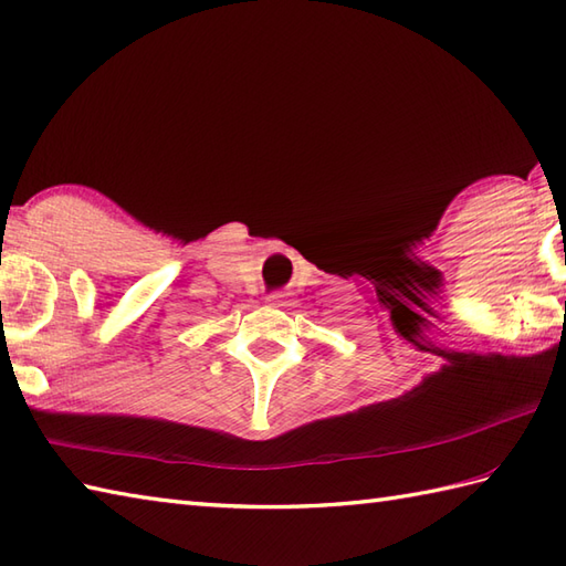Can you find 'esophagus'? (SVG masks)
<instances>
[{"mask_svg": "<svg viewBox=\"0 0 566 566\" xmlns=\"http://www.w3.org/2000/svg\"><path fill=\"white\" fill-rule=\"evenodd\" d=\"M270 302L276 304V306H282L284 304V292H272L270 294Z\"/></svg>", "mask_w": 566, "mask_h": 566, "instance_id": "1", "label": "esophagus"}]
</instances>
